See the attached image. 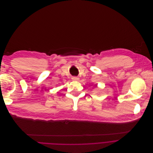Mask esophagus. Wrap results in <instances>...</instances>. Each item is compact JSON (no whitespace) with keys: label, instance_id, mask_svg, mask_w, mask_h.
<instances>
[{"label":"esophagus","instance_id":"esophagus-1","mask_svg":"<svg viewBox=\"0 0 153 153\" xmlns=\"http://www.w3.org/2000/svg\"><path fill=\"white\" fill-rule=\"evenodd\" d=\"M72 79L73 81H78V80H79V78L77 77V76H73V77L72 78Z\"/></svg>","mask_w":153,"mask_h":153}]
</instances>
